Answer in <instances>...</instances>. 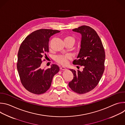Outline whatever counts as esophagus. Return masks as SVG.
Instances as JSON below:
<instances>
[{
	"instance_id": "obj_1",
	"label": "esophagus",
	"mask_w": 125,
	"mask_h": 125,
	"mask_svg": "<svg viewBox=\"0 0 125 125\" xmlns=\"http://www.w3.org/2000/svg\"><path fill=\"white\" fill-rule=\"evenodd\" d=\"M60 70H66L67 69L65 67H64L63 66H62V67H60Z\"/></svg>"
}]
</instances>
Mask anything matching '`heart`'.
I'll return each instance as SVG.
<instances>
[{"instance_id":"1","label":"heart","mask_w":125,"mask_h":125,"mask_svg":"<svg viewBox=\"0 0 125 125\" xmlns=\"http://www.w3.org/2000/svg\"><path fill=\"white\" fill-rule=\"evenodd\" d=\"M71 42L73 44L75 42V39L74 38L71 36H66L64 38V42ZM70 59V56L69 55H63L59 56L56 57V60L59 63L62 65H66L67 64L68 60Z\"/></svg>"}]
</instances>
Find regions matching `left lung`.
<instances>
[{"instance_id":"left-lung-1","label":"left lung","mask_w":125,"mask_h":125,"mask_svg":"<svg viewBox=\"0 0 125 125\" xmlns=\"http://www.w3.org/2000/svg\"><path fill=\"white\" fill-rule=\"evenodd\" d=\"M72 31L82 35L78 60L73 63L83 68L82 71L70 69L74 78L69 86L74 92L83 94L93 90L100 81L104 71L105 54L101 41L94 29L82 26Z\"/></svg>"}]
</instances>
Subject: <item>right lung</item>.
<instances>
[{
  "label": "right lung",
  "instance_id": "1",
  "mask_svg": "<svg viewBox=\"0 0 125 125\" xmlns=\"http://www.w3.org/2000/svg\"><path fill=\"white\" fill-rule=\"evenodd\" d=\"M59 32L51 29L37 30L27 36L20 46L17 70L22 84L30 93L36 94L45 93L51 86L53 76L59 71L55 64L46 70L41 67L43 55L49 51L50 38Z\"/></svg>",
  "mask_w": 125,
  "mask_h": 125
}]
</instances>
